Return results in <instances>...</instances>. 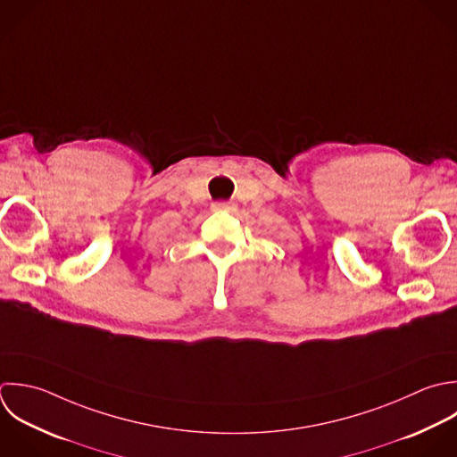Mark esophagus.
Wrapping results in <instances>:
<instances>
[{
	"instance_id": "obj_1",
	"label": "esophagus",
	"mask_w": 457,
	"mask_h": 457,
	"mask_svg": "<svg viewBox=\"0 0 457 457\" xmlns=\"http://www.w3.org/2000/svg\"><path fill=\"white\" fill-rule=\"evenodd\" d=\"M213 210H217V212H235L237 204L228 203V201H220V203H213Z\"/></svg>"
}]
</instances>
